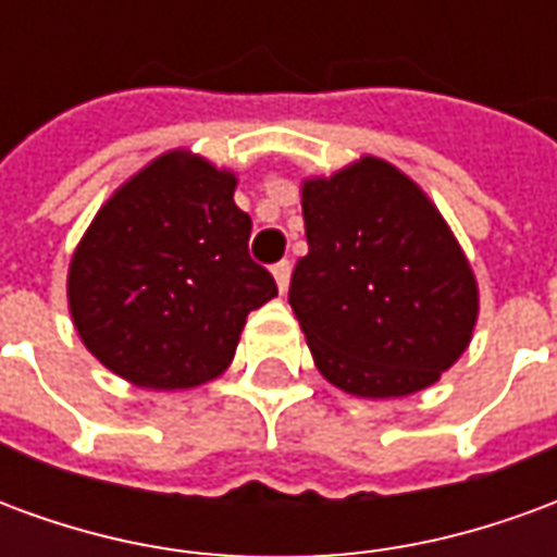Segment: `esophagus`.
<instances>
[{
	"label": "esophagus",
	"mask_w": 557,
	"mask_h": 557,
	"mask_svg": "<svg viewBox=\"0 0 557 557\" xmlns=\"http://www.w3.org/2000/svg\"><path fill=\"white\" fill-rule=\"evenodd\" d=\"M271 274H274V280H277V289H280V292L289 289V277H292L289 259H283V262H277V265L271 268Z\"/></svg>",
	"instance_id": "1"
}]
</instances>
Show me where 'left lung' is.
<instances>
[{
  "mask_svg": "<svg viewBox=\"0 0 557 557\" xmlns=\"http://www.w3.org/2000/svg\"><path fill=\"white\" fill-rule=\"evenodd\" d=\"M301 208L310 253L289 304L319 373L370 399L438 382L478 322V283L438 208L379 158L307 178Z\"/></svg>",
  "mask_w": 557,
  "mask_h": 557,
  "instance_id": "8db88e82",
  "label": "left lung"
}]
</instances>
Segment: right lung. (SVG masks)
<instances>
[{"mask_svg": "<svg viewBox=\"0 0 557 557\" xmlns=\"http://www.w3.org/2000/svg\"><path fill=\"white\" fill-rule=\"evenodd\" d=\"M232 194V172L170 151L95 214L71 259L67 307L107 370L175 391L230 367L247 313L277 295Z\"/></svg>", "mask_w": 557, "mask_h": 557, "instance_id": "obj_1", "label": "right lung"}]
</instances>
